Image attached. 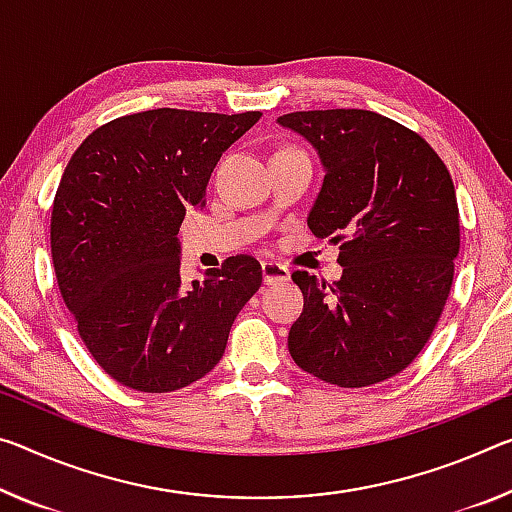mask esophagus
Listing matches in <instances>:
<instances>
[{
	"label": "esophagus",
	"mask_w": 512,
	"mask_h": 512,
	"mask_svg": "<svg viewBox=\"0 0 512 512\" xmlns=\"http://www.w3.org/2000/svg\"><path fill=\"white\" fill-rule=\"evenodd\" d=\"M289 269L278 262H264L262 264V278L264 285H280V282H289Z\"/></svg>",
	"instance_id": "esophagus-1"
}]
</instances>
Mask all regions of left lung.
Masks as SVG:
<instances>
[{
    "label": "left lung",
    "mask_w": 512,
    "mask_h": 512,
    "mask_svg": "<svg viewBox=\"0 0 512 512\" xmlns=\"http://www.w3.org/2000/svg\"><path fill=\"white\" fill-rule=\"evenodd\" d=\"M312 145L323 184L307 216L339 243V280H291L305 305L289 330L300 369L339 387L401 373L428 342L460 248L456 189L419 134L364 109L296 111L278 118Z\"/></svg>",
    "instance_id": "1"
}]
</instances>
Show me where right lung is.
I'll list each match as a JSON object with an SVG mask.
<instances>
[{
  "mask_svg": "<svg viewBox=\"0 0 512 512\" xmlns=\"http://www.w3.org/2000/svg\"><path fill=\"white\" fill-rule=\"evenodd\" d=\"M259 111L132 113L88 136L63 170L52 262L63 303L95 362L136 392H175L223 358L241 307L262 285L250 255L182 285L177 239L205 205L218 159Z\"/></svg>",
  "mask_w": 512,
  "mask_h": 512,
  "instance_id": "add662e5",
  "label": "right lung"
}]
</instances>
